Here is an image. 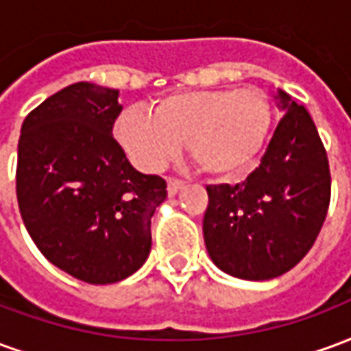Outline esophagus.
Here are the masks:
<instances>
[{
    "mask_svg": "<svg viewBox=\"0 0 351 351\" xmlns=\"http://www.w3.org/2000/svg\"><path fill=\"white\" fill-rule=\"evenodd\" d=\"M182 184H184V180H180V178H175V176H171V178L167 180L169 195H175L176 191L182 188Z\"/></svg>",
    "mask_w": 351,
    "mask_h": 351,
    "instance_id": "1",
    "label": "esophagus"
}]
</instances>
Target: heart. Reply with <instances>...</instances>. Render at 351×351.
<instances>
[{
	"instance_id": "obj_1",
	"label": "heart",
	"mask_w": 351,
	"mask_h": 351,
	"mask_svg": "<svg viewBox=\"0 0 351 351\" xmlns=\"http://www.w3.org/2000/svg\"><path fill=\"white\" fill-rule=\"evenodd\" d=\"M271 125V108L254 88L173 95L154 108L125 110L116 133L141 167L156 169L186 141L191 160L208 175L233 176L256 160Z\"/></svg>"
}]
</instances>
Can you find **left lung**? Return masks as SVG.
<instances>
[{
	"label": "left lung",
	"instance_id": "1",
	"mask_svg": "<svg viewBox=\"0 0 351 351\" xmlns=\"http://www.w3.org/2000/svg\"><path fill=\"white\" fill-rule=\"evenodd\" d=\"M280 118L261 163L235 186H206L203 235L214 265L243 280L293 269L316 243L329 201L327 152L308 110L278 92Z\"/></svg>",
	"mask_w": 351,
	"mask_h": 351
}]
</instances>
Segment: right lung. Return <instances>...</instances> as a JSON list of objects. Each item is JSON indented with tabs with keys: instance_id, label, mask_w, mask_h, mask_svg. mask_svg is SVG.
<instances>
[{
	"instance_id": "right-lung-1",
	"label": "right lung",
	"mask_w": 351,
	"mask_h": 351,
	"mask_svg": "<svg viewBox=\"0 0 351 351\" xmlns=\"http://www.w3.org/2000/svg\"><path fill=\"white\" fill-rule=\"evenodd\" d=\"M118 90L77 82L22 123L16 199L27 233L50 263L88 284H114L150 254V220L167 182L131 167L112 137Z\"/></svg>"
}]
</instances>
